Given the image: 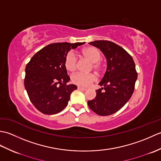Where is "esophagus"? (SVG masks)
Listing matches in <instances>:
<instances>
[{
	"instance_id": "esophagus-1",
	"label": "esophagus",
	"mask_w": 161,
	"mask_h": 161,
	"mask_svg": "<svg viewBox=\"0 0 161 161\" xmlns=\"http://www.w3.org/2000/svg\"><path fill=\"white\" fill-rule=\"evenodd\" d=\"M77 88L79 90H81V91H86V88H84V87H82V86H77Z\"/></svg>"
}]
</instances>
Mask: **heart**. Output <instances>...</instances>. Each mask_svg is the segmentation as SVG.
Returning a JSON list of instances; mask_svg holds the SVG:
<instances>
[{
  "instance_id": "b5f03b06",
  "label": "heart",
  "mask_w": 161,
  "mask_h": 161,
  "mask_svg": "<svg viewBox=\"0 0 161 161\" xmlns=\"http://www.w3.org/2000/svg\"><path fill=\"white\" fill-rule=\"evenodd\" d=\"M81 54L92 63V68L97 72L102 69V65L100 60L101 59V53L94 47H88L81 52ZM77 59L75 54L70 52L68 53L64 59L65 68L69 72H74L77 68ZM97 80L94 74H84L78 73L71 77L72 82L82 86H87Z\"/></svg>"
}]
</instances>
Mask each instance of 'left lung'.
<instances>
[{
	"instance_id": "1",
	"label": "left lung",
	"mask_w": 161,
	"mask_h": 161,
	"mask_svg": "<svg viewBox=\"0 0 161 161\" xmlns=\"http://www.w3.org/2000/svg\"><path fill=\"white\" fill-rule=\"evenodd\" d=\"M107 58V68L96 90V97L88 101L92 111L99 115H110L118 111L131 98L138 73L132 57L117 44L109 41L90 42Z\"/></svg>"
}]
</instances>
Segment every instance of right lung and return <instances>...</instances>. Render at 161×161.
<instances>
[{"instance_id":"1","label":"right lung","mask_w":161,"mask_h":161,"mask_svg":"<svg viewBox=\"0 0 161 161\" xmlns=\"http://www.w3.org/2000/svg\"><path fill=\"white\" fill-rule=\"evenodd\" d=\"M84 43L49 44L27 64L24 85L32 104L42 114H56L68 105L71 93L77 87L68 84L70 77L64 59L68 51Z\"/></svg>"}]
</instances>
